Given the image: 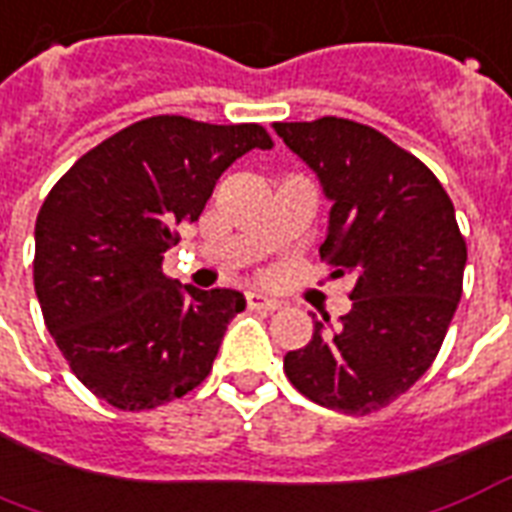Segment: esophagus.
Masks as SVG:
<instances>
[{
    "mask_svg": "<svg viewBox=\"0 0 512 512\" xmlns=\"http://www.w3.org/2000/svg\"><path fill=\"white\" fill-rule=\"evenodd\" d=\"M247 306L252 308V311H276V308L282 306V303H279V300L268 298V295H263V292H249Z\"/></svg>",
    "mask_w": 512,
    "mask_h": 512,
    "instance_id": "1",
    "label": "esophagus"
}]
</instances>
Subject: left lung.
Returning a JSON list of instances; mask_svg holds the SVG:
<instances>
[{
    "instance_id": "1",
    "label": "left lung",
    "mask_w": 512,
    "mask_h": 512,
    "mask_svg": "<svg viewBox=\"0 0 512 512\" xmlns=\"http://www.w3.org/2000/svg\"><path fill=\"white\" fill-rule=\"evenodd\" d=\"M330 201L319 255L351 276V311L333 330L314 317L284 373L308 400L365 416L419 381L454 319L467 265L451 198L438 177L376 128L343 117L273 123Z\"/></svg>"
}]
</instances>
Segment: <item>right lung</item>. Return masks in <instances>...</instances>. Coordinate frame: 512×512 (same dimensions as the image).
Masks as SVG:
<instances>
[{
	"mask_svg": "<svg viewBox=\"0 0 512 512\" xmlns=\"http://www.w3.org/2000/svg\"><path fill=\"white\" fill-rule=\"evenodd\" d=\"M271 150L257 123L158 115L85 152L50 190L34 228V290L53 341L93 395L147 411L201 384L239 290L166 279L179 222H195L222 171Z\"/></svg>",
	"mask_w": 512,
	"mask_h": 512,
	"instance_id": "1",
	"label": "right lung"
}]
</instances>
